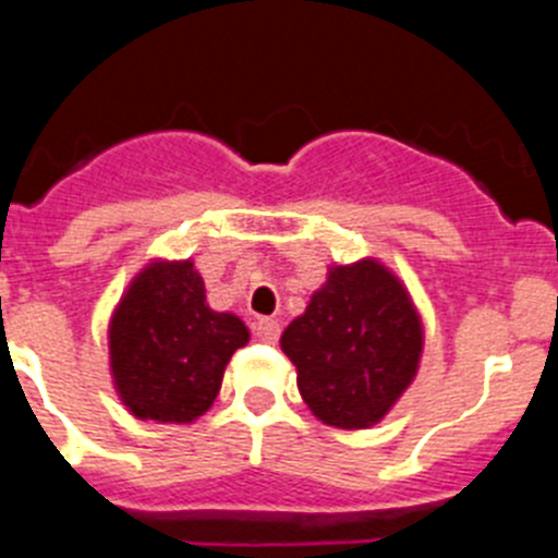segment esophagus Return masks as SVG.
Wrapping results in <instances>:
<instances>
[{"label":"esophagus","instance_id":"obj_1","mask_svg":"<svg viewBox=\"0 0 558 558\" xmlns=\"http://www.w3.org/2000/svg\"><path fill=\"white\" fill-rule=\"evenodd\" d=\"M254 335L263 343H276L279 340V322L276 318H259V322L254 324Z\"/></svg>","mask_w":558,"mask_h":558}]
</instances>
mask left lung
Segmentation results:
<instances>
[{
	"label": "left lung",
	"mask_w": 558,
	"mask_h": 558,
	"mask_svg": "<svg viewBox=\"0 0 558 558\" xmlns=\"http://www.w3.org/2000/svg\"><path fill=\"white\" fill-rule=\"evenodd\" d=\"M279 343L313 416L363 430L411 386L425 332L405 284L377 259H360L329 268Z\"/></svg>",
	"instance_id": "1"
}]
</instances>
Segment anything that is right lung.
I'll list each match as a JSON object with an SVG mask.
<instances>
[{
	"label": "right lung",
	"instance_id": "right-lung-1",
	"mask_svg": "<svg viewBox=\"0 0 558 558\" xmlns=\"http://www.w3.org/2000/svg\"><path fill=\"white\" fill-rule=\"evenodd\" d=\"M245 343V324L206 304L204 279L192 259H156L133 279L111 315L113 386L136 418L195 422L211 408L226 363Z\"/></svg>",
	"mask_w": 558,
	"mask_h": 558
}]
</instances>
